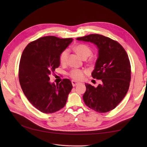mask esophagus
<instances>
[{
	"label": "esophagus",
	"mask_w": 147,
	"mask_h": 147,
	"mask_svg": "<svg viewBox=\"0 0 147 147\" xmlns=\"http://www.w3.org/2000/svg\"><path fill=\"white\" fill-rule=\"evenodd\" d=\"M72 84L73 86H77V84H78L79 83H78V82H75V81H74V80H72Z\"/></svg>",
	"instance_id": "obj_1"
}]
</instances>
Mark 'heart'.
Instances as JSON below:
<instances>
[{
    "label": "heart",
    "mask_w": 147,
    "mask_h": 147,
    "mask_svg": "<svg viewBox=\"0 0 147 147\" xmlns=\"http://www.w3.org/2000/svg\"><path fill=\"white\" fill-rule=\"evenodd\" d=\"M74 49L75 51L78 53V55L82 57L83 59L87 58L92 53L91 48L88 45H84V44H79V45L75 46ZM68 53L69 51L67 49L63 50L60 53L59 56V61L61 64H64L66 63ZM84 74H85V71L84 70L80 69H73L70 72L69 75L71 78H72L75 80L79 81L83 79Z\"/></svg>",
    "instance_id": "obj_1"
}]
</instances>
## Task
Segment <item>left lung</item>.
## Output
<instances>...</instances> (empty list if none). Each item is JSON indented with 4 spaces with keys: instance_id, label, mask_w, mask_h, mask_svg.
<instances>
[{
    "instance_id": "left-lung-1",
    "label": "left lung",
    "mask_w": 147,
    "mask_h": 147,
    "mask_svg": "<svg viewBox=\"0 0 147 147\" xmlns=\"http://www.w3.org/2000/svg\"><path fill=\"white\" fill-rule=\"evenodd\" d=\"M77 40L90 42L98 48V57L91 75L101 83L96 88L85 84L84 102L97 112H108L120 103L129 90L131 70L128 55L118 42L102 35L90 34Z\"/></svg>"
}]
</instances>
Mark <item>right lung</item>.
<instances>
[{
	"instance_id": "right-lung-1",
	"label": "right lung",
	"mask_w": 147,
	"mask_h": 147,
	"mask_svg": "<svg viewBox=\"0 0 147 147\" xmlns=\"http://www.w3.org/2000/svg\"><path fill=\"white\" fill-rule=\"evenodd\" d=\"M72 38L46 36L31 42L20 62L19 81L24 94L34 107L45 113H55L65 106L73 88L67 78L55 85L50 75L60 65L59 56Z\"/></svg>"
}]
</instances>
